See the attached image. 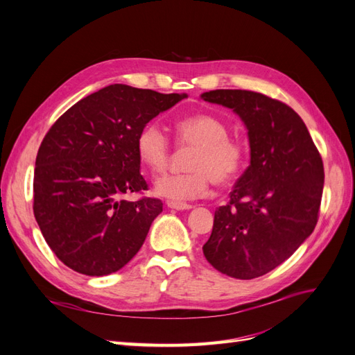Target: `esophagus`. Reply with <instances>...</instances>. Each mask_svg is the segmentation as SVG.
Returning a JSON list of instances; mask_svg holds the SVG:
<instances>
[{"mask_svg": "<svg viewBox=\"0 0 355 355\" xmlns=\"http://www.w3.org/2000/svg\"><path fill=\"white\" fill-rule=\"evenodd\" d=\"M167 207L168 209H173V210H189V209H192L191 204L176 202V201H167Z\"/></svg>", "mask_w": 355, "mask_h": 355, "instance_id": "esophagus-1", "label": "esophagus"}]
</instances>
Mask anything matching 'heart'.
I'll list each match as a JSON object with an SVG mask.
<instances>
[{
	"label": "heart",
	"mask_w": 355,
	"mask_h": 355,
	"mask_svg": "<svg viewBox=\"0 0 355 355\" xmlns=\"http://www.w3.org/2000/svg\"><path fill=\"white\" fill-rule=\"evenodd\" d=\"M230 128L220 118L196 114L176 124V139L182 148H192L187 159L188 171L166 175L155 182V192L170 201H188L206 194L213 182L216 187L230 185L239 178L245 163V146L231 139ZM137 155L153 175L167 170L171 146L166 132L157 123H148L136 139Z\"/></svg>",
	"instance_id": "b5f03b06"
}]
</instances>
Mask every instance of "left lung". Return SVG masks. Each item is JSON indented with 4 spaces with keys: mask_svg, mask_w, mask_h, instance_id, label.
<instances>
[{
    "mask_svg": "<svg viewBox=\"0 0 355 355\" xmlns=\"http://www.w3.org/2000/svg\"><path fill=\"white\" fill-rule=\"evenodd\" d=\"M201 99L237 114L250 144V166L230 202L214 211L202 253L219 272L252 280L282 265L313 234L323 161L302 118L286 103L249 90H211Z\"/></svg>",
    "mask_w": 355,
    "mask_h": 355,
    "instance_id": "obj_1",
    "label": "left lung"
}]
</instances>
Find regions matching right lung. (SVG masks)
Returning a JSON list of instances; mask_svg holds the SVG:
<instances>
[{
	"instance_id": "right-lung-1",
	"label": "right lung",
	"mask_w": 355,
	"mask_h": 355,
	"mask_svg": "<svg viewBox=\"0 0 355 355\" xmlns=\"http://www.w3.org/2000/svg\"><path fill=\"white\" fill-rule=\"evenodd\" d=\"M185 98L112 84L71 106L42 139L34 214L49 247L71 270L108 275L142 247L163 202L123 198L148 189L136 139L154 116Z\"/></svg>"
}]
</instances>
